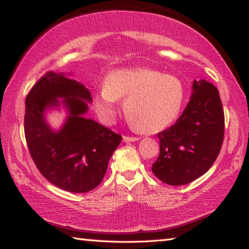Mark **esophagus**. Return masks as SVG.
Segmentation results:
<instances>
[{"instance_id":"34e87169","label":"esophagus","mask_w":249,"mask_h":249,"mask_svg":"<svg viewBox=\"0 0 249 249\" xmlns=\"http://www.w3.org/2000/svg\"><path fill=\"white\" fill-rule=\"evenodd\" d=\"M139 140L138 137H129V136H124V142H132V141H137Z\"/></svg>"}]
</instances>
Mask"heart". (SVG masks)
Returning <instances> with one entry per match:
<instances>
[{"label":"heart","mask_w":249,"mask_h":249,"mask_svg":"<svg viewBox=\"0 0 249 249\" xmlns=\"http://www.w3.org/2000/svg\"><path fill=\"white\" fill-rule=\"evenodd\" d=\"M184 84L178 77L151 68L118 69L97 92L95 106L105 120L116 115L117 99H125L129 124L142 133H156L178 119L185 101Z\"/></svg>","instance_id":"heart-1"}]
</instances>
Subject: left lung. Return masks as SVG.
Here are the masks:
<instances>
[{
	"label": "left lung",
	"mask_w": 249,
	"mask_h": 249,
	"mask_svg": "<svg viewBox=\"0 0 249 249\" xmlns=\"http://www.w3.org/2000/svg\"><path fill=\"white\" fill-rule=\"evenodd\" d=\"M225 117L217 88L194 80L193 93L174 124L158 133L160 153L154 175L169 185H184L210 170L224 140Z\"/></svg>",
	"instance_id": "1"
}]
</instances>
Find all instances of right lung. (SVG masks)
<instances>
[{
    "instance_id": "obj_1",
    "label": "right lung",
    "mask_w": 249,
    "mask_h": 249,
    "mask_svg": "<svg viewBox=\"0 0 249 249\" xmlns=\"http://www.w3.org/2000/svg\"><path fill=\"white\" fill-rule=\"evenodd\" d=\"M64 97L70 117L62 130L52 132L43 119L44 109ZM90 92L84 85L62 74L47 71L27 93L24 132L31 157L46 180L72 193L89 192L100 184L108 162L122 137L86 119Z\"/></svg>"
}]
</instances>
